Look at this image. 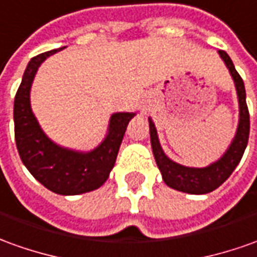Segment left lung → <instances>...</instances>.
I'll list each match as a JSON object with an SVG mask.
<instances>
[{
    "label": "left lung",
    "mask_w": 257,
    "mask_h": 257,
    "mask_svg": "<svg viewBox=\"0 0 257 257\" xmlns=\"http://www.w3.org/2000/svg\"><path fill=\"white\" fill-rule=\"evenodd\" d=\"M221 58L228 67L231 72L238 93V102H239V123L236 128V134L233 137L231 146L228 147L226 152L221 157L217 162L206 168H189L173 162L165 155L162 147L159 144L157 128L151 118L150 121V136H151V146L154 157L157 161L159 171L162 173V179L169 187L175 190H179L183 193H190V194H206L215 190L225 182L236 165L240 162L242 155L245 152L249 140V128H250V121H249V110L246 105V92H245V85L238 71L233 67L232 60L226 54L224 50H218Z\"/></svg>",
    "instance_id": "1"
}]
</instances>
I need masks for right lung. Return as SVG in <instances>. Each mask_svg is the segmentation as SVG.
Here are the masks:
<instances>
[{
  "label": "right lung",
  "instance_id": "1",
  "mask_svg": "<svg viewBox=\"0 0 257 257\" xmlns=\"http://www.w3.org/2000/svg\"><path fill=\"white\" fill-rule=\"evenodd\" d=\"M58 50L33 57L25 70L14 102L15 141L19 157L35 179L51 192L74 196L92 192L105 183L114 166L127 124L136 113L111 114L107 136L89 152L72 151L54 144L32 111L31 86L40 64Z\"/></svg>",
  "mask_w": 257,
  "mask_h": 257
}]
</instances>
